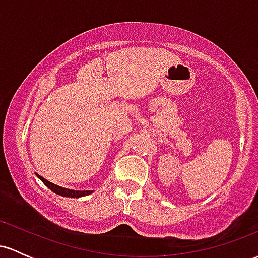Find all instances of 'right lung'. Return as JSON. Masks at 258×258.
Listing matches in <instances>:
<instances>
[{"mask_svg":"<svg viewBox=\"0 0 258 258\" xmlns=\"http://www.w3.org/2000/svg\"><path fill=\"white\" fill-rule=\"evenodd\" d=\"M37 177L40 178L41 180L43 182V184L47 186V188H49L53 193L58 194V195H61V197H68V198H81V197H85V195H88L92 193V190H73V189H67V188H63V186H59L57 184H54V183H51L48 182L47 179H44L43 177H41L40 174H37Z\"/></svg>","mask_w":258,"mask_h":258,"instance_id":"1","label":"right lung"}]
</instances>
